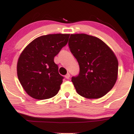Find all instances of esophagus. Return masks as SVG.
<instances>
[{"mask_svg": "<svg viewBox=\"0 0 134 134\" xmlns=\"http://www.w3.org/2000/svg\"><path fill=\"white\" fill-rule=\"evenodd\" d=\"M65 77L67 79H69V78H70V74H69V73H67V74L65 76Z\"/></svg>", "mask_w": 134, "mask_h": 134, "instance_id": "esophagus-1", "label": "esophagus"}]
</instances>
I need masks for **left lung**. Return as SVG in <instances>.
Segmentation results:
<instances>
[{"label": "left lung", "mask_w": 134, "mask_h": 134, "mask_svg": "<svg viewBox=\"0 0 134 134\" xmlns=\"http://www.w3.org/2000/svg\"><path fill=\"white\" fill-rule=\"evenodd\" d=\"M69 47L77 59L79 74L72 82L79 95L97 99L107 94L118 79V61L103 41L85 34H71Z\"/></svg>", "instance_id": "obj_1"}]
</instances>
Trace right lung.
Listing matches in <instances>:
<instances>
[{"label": "right lung", "mask_w": 134, "mask_h": 134, "mask_svg": "<svg viewBox=\"0 0 134 134\" xmlns=\"http://www.w3.org/2000/svg\"><path fill=\"white\" fill-rule=\"evenodd\" d=\"M69 34H55L34 40L22 51L17 63L18 78L29 96L37 100L55 96L63 82L54 57L68 42Z\"/></svg>", "instance_id": "add662e5"}]
</instances>
